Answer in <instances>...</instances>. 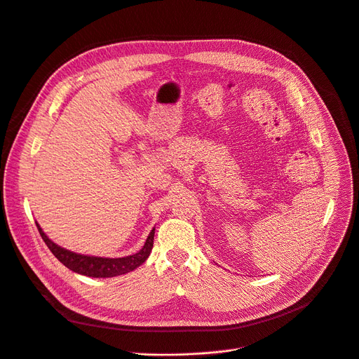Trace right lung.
Returning a JSON list of instances; mask_svg holds the SVG:
<instances>
[{
    "label": "right lung",
    "instance_id": "1",
    "mask_svg": "<svg viewBox=\"0 0 359 359\" xmlns=\"http://www.w3.org/2000/svg\"><path fill=\"white\" fill-rule=\"evenodd\" d=\"M36 225L46 245L49 247V250L53 252V255L62 262L63 266H66L69 270L75 271L78 274L95 277V278H108L115 276H123L140 267L142 262L149 258L153 250V243H154L153 240H154V231H156V228L151 229L144 247H142L138 252L128 257H123V258H107V257L83 255V254H78L74 251H69L66 248H62L60 245L55 244L50 238L43 232V229L37 222Z\"/></svg>",
    "mask_w": 359,
    "mask_h": 359
}]
</instances>
